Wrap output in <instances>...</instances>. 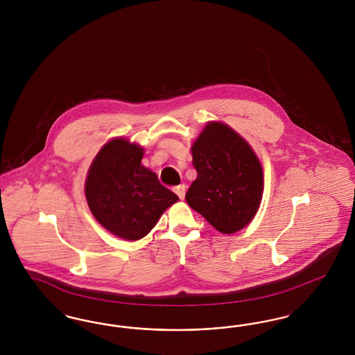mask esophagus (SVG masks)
<instances>
[{
    "label": "esophagus",
    "mask_w": 355,
    "mask_h": 355,
    "mask_svg": "<svg viewBox=\"0 0 355 355\" xmlns=\"http://www.w3.org/2000/svg\"><path fill=\"white\" fill-rule=\"evenodd\" d=\"M174 191H175V194H177L181 200H184V198H185V185L175 186V187H174Z\"/></svg>",
    "instance_id": "obj_1"
}]
</instances>
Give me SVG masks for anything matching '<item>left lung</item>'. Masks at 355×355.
I'll use <instances>...</instances> for the list:
<instances>
[{
  "instance_id": "obj_1",
  "label": "left lung",
  "mask_w": 355,
  "mask_h": 355,
  "mask_svg": "<svg viewBox=\"0 0 355 355\" xmlns=\"http://www.w3.org/2000/svg\"><path fill=\"white\" fill-rule=\"evenodd\" d=\"M197 178L185 198L222 234L250 223L263 193V173L250 145L222 122H209L191 146Z\"/></svg>"
}]
</instances>
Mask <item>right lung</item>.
Wrapping results in <instances>:
<instances>
[{
  "instance_id": "obj_1",
  "label": "right lung",
  "mask_w": 355,
  "mask_h": 355,
  "mask_svg": "<svg viewBox=\"0 0 355 355\" xmlns=\"http://www.w3.org/2000/svg\"><path fill=\"white\" fill-rule=\"evenodd\" d=\"M142 157L139 145L125 138L112 139L93 159L85 182L86 201L94 218L126 241L146 236L162 213L178 201V196L141 164Z\"/></svg>"
}]
</instances>
